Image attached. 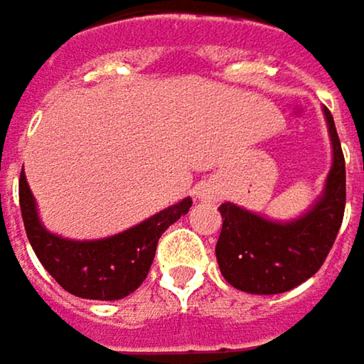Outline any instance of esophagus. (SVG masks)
<instances>
[{"label": "esophagus", "instance_id": "34e87169", "mask_svg": "<svg viewBox=\"0 0 364 364\" xmlns=\"http://www.w3.org/2000/svg\"><path fill=\"white\" fill-rule=\"evenodd\" d=\"M215 193H217V189H215L213 185H208V183L202 185V187H198V200H204V202H206V200H213Z\"/></svg>", "mask_w": 364, "mask_h": 364}]
</instances>
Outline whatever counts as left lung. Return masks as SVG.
<instances>
[{
    "label": "left lung",
    "mask_w": 364,
    "mask_h": 364,
    "mask_svg": "<svg viewBox=\"0 0 364 364\" xmlns=\"http://www.w3.org/2000/svg\"><path fill=\"white\" fill-rule=\"evenodd\" d=\"M331 168L318 198L301 215L280 221L234 202L219 206L223 228L215 255L223 278L251 295L287 293L312 278L339 232L346 208V162L333 115L323 107Z\"/></svg>",
    "instance_id": "8db88e82"
}]
</instances>
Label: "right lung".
<instances>
[{
	"label": "right lung",
	"instance_id": "1",
	"mask_svg": "<svg viewBox=\"0 0 364 364\" xmlns=\"http://www.w3.org/2000/svg\"><path fill=\"white\" fill-rule=\"evenodd\" d=\"M18 196L27 238L46 272L71 295L99 301L124 299L141 287L154 263L160 236L191 208V198H183L119 234L75 240L58 236L41 223L25 173Z\"/></svg>",
	"mask_w": 364,
	"mask_h": 364
}]
</instances>
